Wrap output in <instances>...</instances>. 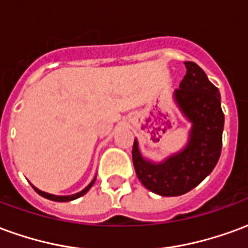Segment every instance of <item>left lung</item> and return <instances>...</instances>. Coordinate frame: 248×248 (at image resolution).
Returning a JSON list of instances; mask_svg holds the SVG:
<instances>
[{
	"label": "left lung",
	"instance_id": "1",
	"mask_svg": "<svg viewBox=\"0 0 248 248\" xmlns=\"http://www.w3.org/2000/svg\"><path fill=\"white\" fill-rule=\"evenodd\" d=\"M185 65L186 76L172 98L191 124L186 146L162 162L142 155L137 140L133 146L137 177L147 190L162 197H178L197 187L213 171L222 151L224 115L218 87L195 62Z\"/></svg>",
	"mask_w": 248,
	"mask_h": 248
}]
</instances>
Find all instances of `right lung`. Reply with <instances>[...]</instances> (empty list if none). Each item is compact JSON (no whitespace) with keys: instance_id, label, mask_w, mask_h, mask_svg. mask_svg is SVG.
Masks as SVG:
<instances>
[{"instance_id":"obj_1","label":"right lung","mask_w":248,"mask_h":248,"mask_svg":"<svg viewBox=\"0 0 248 248\" xmlns=\"http://www.w3.org/2000/svg\"><path fill=\"white\" fill-rule=\"evenodd\" d=\"M94 182H95V178L93 179L92 182L89 183L82 191L77 192V194H73V195H53V194H49V192H45V191H41L40 188H37V187H34L33 185H31V187L34 188L35 192L37 194H40L41 197L46 198V199H50V201H54V202H70V201H74V199H77V198L82 197V195H85L90 188H92V186L94 185Z\"/></svg>"}]
</instances>
